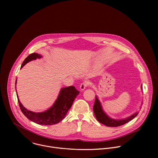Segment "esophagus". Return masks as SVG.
I'll return each instance as SVG.
<instances>
[{"instance_id": "obj_1", "label": "esophagus", "mask_w": 158, "mask_h": 158, "mask_svg": "<svg viewBox=\"0 0 158 158\" xmlns=\"http://www.w3.org/2000/svg\"><path fill=\"white\" fill-rule=\"evenodd\" d=\"M87 85H88L87 82H84L82 84H81V85H80V89L81 90V91H84V90L87 87Z\"/></svg>"}]
</instances>
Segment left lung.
Listing matches in <instances>:
<instances>
[{
	"label": "left lung",
	"instance_id": "8db88e82",
	"mask_svg": "<svg viewBox=\"0 0 158 158\" xmlns=\"http://www.w3.org/2000/svg\"><path fill=\"white\" fill-rule=\"evenodd\" d=\"M143 89V87L141 85V89ZM141 108V107H140V109ZM93 110H94V114H95V116H96L97 120L99 123H101L108 127H118V126H122V125L131 121L139 113V111H136V112H134V114H132L130 116L127 117L126 118L121 119H116L111 118L104 111L102 106L101 105V103L100 101L99 100L97 96H96L95 102H94V104L93 106Z\"/></svg>",
	"mask_w": 158,
	"mask_h": 158
}]
</instances>
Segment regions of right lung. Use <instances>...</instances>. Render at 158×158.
Wrapping results in <instances>:
<instances>
[{
	"label": "right lung",
	"mask_w": 158,
	"mask_h": 158,
	"mask_svg": "<svg viewBox=\"0 0 158 158\" xmlns=\"http://www.w3.org/2000/svg\"><path fill=\"white\" fill-rule=\"evenodd\" d=\"M42 57V55L38 54L37 53L30 54L24 60L20 68H22L29 62L40 59ZM16 84L17 79L15 81V88ZM16 93H17V90ZM79 94V91H77L74 86L62 87L53 105L48 110L40 112H35L27 109L20 102L17 94V97L20 110L27 118L38 124L47 126L56 124L61 121L65 118L67 112L72 106L75 98Z\"/></svg>",
	"instance_id": "add662e5"
}]
</instances>
